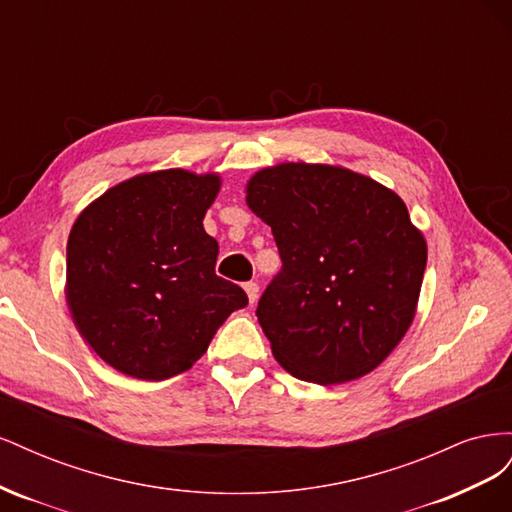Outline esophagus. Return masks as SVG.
I'll use <instances>...</instances> for the list:
<instances>
[{"label": "esophagus", "mask_w": 512, "mask_h": 512, "mask_svg": "<svg viewBox=\"0 0 512 512\" xmlns=\"http://www.w3.org/2000/svg\"><path fill=\"white\" fill-rule=\"evenodd\" d=\"M243 290H245V294H247V299H250V303H256V301H258V292H260L258 282H245V284H243Z\"/></svg>", "instance_id": "34e87169"}]
</instances>
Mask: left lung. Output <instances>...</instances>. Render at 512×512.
<instances>
[{
    "label": "left lung",
    "mask_w": 512,
    "mask_h": 512,
    "mask_svg": "<svg viewBox=\"0 0 512 512\" xmlns=\"http://www.w3.org/2000/svg\"><path fill=\"white\" fill-rule=\"evenodd\" d=\"M245 203L282 258L256 309L275 361L322 386L374 371L408 333L427 265L404 200L344 166L282 162L250 177Z\"/></svg>",
    "instance_id": "obj_1"
}]
</instances>
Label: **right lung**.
<instances>
[{"mask_svg": "<svg viewBox=\"0 0 512 512\" xmlns=\"http://www.w3.org/2000/svg\"><path fill=\"white\" fill-rule=\"evenodd\" d=\"M218 173L153 170L108 188L72 224L66 301L104 363L138 380H166L207 352L247 294L215 275L205 232Z\"/></svg>", "mask_w": 512, "mask_h": 512, "instance_id": "1", "label": "right lung"}]
</instances>
